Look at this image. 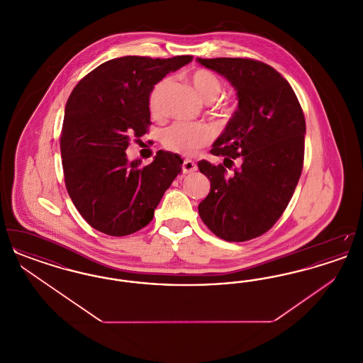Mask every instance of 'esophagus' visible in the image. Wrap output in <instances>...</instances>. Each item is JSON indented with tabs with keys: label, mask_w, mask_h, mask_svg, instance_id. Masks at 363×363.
<instances>
[{
	"label": "esophagus",
	"mask_w": 363,
	"mask_h": 363,
	"mask_svg": "<svg viewBox=\"0 0 363 363\" xmlns=\"http://www.w3.org/2000/svg\"><path fill=\"white\" fill-rule=\"evenodd\" d=\"M196 170H197L196 162H193V160H190V159H186V160L184 162V164H182V172H184V174L193 173V172H196Z\"/></svg>",
	"instance_id": "34e87169"
}]
</instances>
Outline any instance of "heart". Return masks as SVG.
<instances>
[{
	"instance_id": "1",
	"label": "heart",
	"mask_w": 363,
	"mask_h": 363,
	"mask_svg": "<svg viewBox=\"0 0 363 363\" xmlns=\"http://www.w3.org/2000/svg\"><path fill=\"white\" fill-rule=\"evenodd\" d=\"M189 82L197 92V95L207 104H212V110L219 116H227L230 107L216 99L223 91L222 80L211 70L196 69L189 74ZM170 84V79H162L157 82L150 92L148 108L154 117L162 114V99L163 94ZM213 133L211 128L203 123H185L177 122L164 130L162 144L166 150L179 155H193L199 150L207 147L212 141Z\"/></svg>"
}]
</instances>
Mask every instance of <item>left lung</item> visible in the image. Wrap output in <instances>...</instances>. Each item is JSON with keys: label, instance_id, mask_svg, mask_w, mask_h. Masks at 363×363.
I'll return each instance as SVG.
<instances>
[{"label": "left lung", "instance_id": "1", "mask_svg": "<svg viewBox=\"0 0 363 363\" xmlns=\"http://www.w3.org/2000/svg\"><path fill=\"white\" fill-rule=\"evenodd\" d=\"M197 61L225 76L238 95V110L211 150L225 157L223 164H197L211 182L199 213L216 237L249 241L272 228L293 197L303 167L305 116L293 88L272 67L252 58ZM234 158L242 166L227 174Z\"/></svg>", "mask_w": 363, "mask_h": 363}]
</instances>
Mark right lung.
Here are the masks:
<instances>
[{"instance_id":"right-lung-1","label":"right lung","mask_w":363,"mask_h":363,"mask_svg":"<svg viewBox=\"0 0 363 363\" xmlns=\"http://www.w3.org/2000/svg\"><path fill=\"white\" fill-rule=\"evenodd\" d=\"M191 55H126L106 61L73 88L65 106L60 148L69 197L95 230L125 237L148 225L184 160L157 151L152 163L129 162L130 138L148 132L151 89Z\"/></svg>"}]
</instances>
